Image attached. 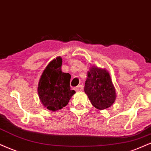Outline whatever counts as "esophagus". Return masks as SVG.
Returning <instances> with one entry per match:
<instances>
[{"label":"esophagus","mask_w":151,"mask_h":151,"mask_svg":"<svg viewBox=\"0 0 151 151\" xmlns=\"http://www.w3.org/2000/svg\"><path fill=\"white\" fill-rule=\"evenodd\" d=\"M83 87L82 85H79V86H77L75 88L76 91H83Z\"/></svg>","instance_id":"obj_1"}]
</instances>
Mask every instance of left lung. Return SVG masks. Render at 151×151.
I'll return each instance as SVG.
<instances>
[{"instance_id":"left-lung-1","label":"left lung","mask_w":151,"mask_h":151,"mask_svg":"<svg viewBox=\"0 0 151 151\" xmlns=\"http://www.w3.org/2000/svg\"><path fill=\"white\" fill-rule=\"evenodd\" d=\"M84 91L91 104L99 110L110 108L117 96L108 71L95 65L90 67L87 72Z\"/></svg>"}]
</instances>
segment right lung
<instances>
[{"mask_svg":"<svg viewBox=\"0 0 151 151\" xmlns=\"http://www.w3.org/2000/svg\"><path fill=\"white\" fill-rule=\"evenodd\" d=\"M63 60L58 56L48 63L40 77L38 84V95L45 108L55 112L68 104L76 93L70 89L71 75L62 72Z\"/></svg>","mask_w":151,"mask_h":151,"instance_id":"right-lung-1","label":"right lung"}]
</instances>
